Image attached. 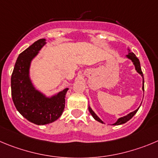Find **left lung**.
Instances as JSON below:
<instances>
[{
	"label": "left lung",
	"instance_id": "obj_1",
	"mask_svg": "<svg viewBox=\"0 0 158 158\" xmlns=\"http://www.w3.org/2000/svg\"><path fill=\"white\" fill-rule=\"evenodd\" d=\"M126 57H127L129 59H130L131 61L133 62V64L135 65V70L137 71V72H138V73H139V74L142 76L143 79V72H142V70H141L140 63H139V59L137 58L136 56L135 55V54L132 52H130V50L129 49V54H128V55H126ZM143 90L144 91V79H143ZM139 108H137L135 110H134V111H132V112L129 113V114H127L126 116H124V117L118 118V119L117 122H116L114 124H113V125H114V126H116V125H117V126H118V125H122V124H124V123H126V122H127L128 121L130 120V119L132 118L134 115H135V114L137 112V110H139ZM89 111L90 112V114H92V116L94 118V119H95V120H97V121H98V122L103 123L102 121H101V119H100V118L94 112V110L90 108V107H89Z\"/></svg>",
	"mask_w": 158,
	"mask_h": 158
}]
</instances>
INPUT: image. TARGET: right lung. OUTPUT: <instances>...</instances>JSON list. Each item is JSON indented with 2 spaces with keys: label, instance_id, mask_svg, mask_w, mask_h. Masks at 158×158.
Returning <instances> with one entry per match:
<instances>
[{
  "label": "right lung",
  "instance_id": "obj_1",
  "mask_svg": "<svg viewBox=\"0 0 158 158\" xmlns=\"http://www.w3.org/2000/svg\"><path fill=\"white\" fill-rule=\"evenodd\" d=\"M40 39L19 54L11 74V87L13 102L19 112L36 125H46L62 114L68 88L56 95L47 97L36 90L29 79L30 63L46 44Z\"/></svg>",
  "mask_w": 158,
  "mask_h": 158
}]
</instances>
